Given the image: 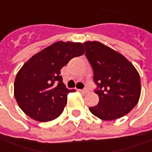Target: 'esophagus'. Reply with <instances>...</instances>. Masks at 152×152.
<instances>
[{"instance_id":"obj_1","label":"esophagus","mask_w":152,"mask_h":152,"mask_svg":"<svg viewBox=\"0 0 152 152\" xmlns=\"http://www.w3.org/2000/svg\"><path fill=\"white\" fill-rule=\"evenodd\" d=\"M79 91L80 92H81V93H83V94H88V93H89V90H88V89H79Z\"/></svg>"}]
</instances>
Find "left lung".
Instances as JSON below:
<instances>
[{
	"label": "left lung",
	"instance_id": "left-lung-1",
	"mask_svg": "<svg viewBox=\"0 0 152 152\" xmlns=\"http://www.w3.org/2000/svg\"><path fill=\"white\" fill-rule=\"evenodd\" d=\"M86 56L94 71V93L99 102L89 111L103 121L124 116L135 106L141 94L140 76L122 54L98 41H86Z\"/></svg>",
	"mask_w": 152,
	"mask_h": 152
}]
</instances>
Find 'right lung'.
I'll use <instances>...</instances> for the list:
<instances>
[{
    "label": "right lung",
    "instance_id": "1",
    "mask_svg": "<svg viewBox=\"0 0 152 152\" xmlns=\"http://www.w3.org/2000/svg\"><path fill=\"white\" fill-rule=\"evenodd\" d=\"M84 52L82 43L58 41L31 57L15 80V97L22 111L40 122L58 117L68 93L75 91L66 89L60 70Z\"/></svg>",
    "mask_w": 152,
    "mask_h": 152
}]
</instances>
